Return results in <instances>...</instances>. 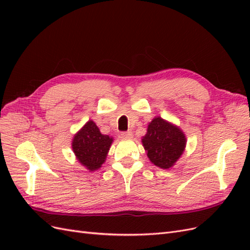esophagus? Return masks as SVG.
Segmentation results:
<instances>
[{
  "mask_svg": "<svg viewBox=\"0 0 250 250\" xmlns=\"http://www.w3.org/2000/svg\"><path fill=\"white\" fill-rule=\"evenodd\" d=\"M121 138L130 139V138H132V132L131 131H124V132L121 133Z\"/></svg>",
  "mask_w": 250,
  "mask_h": 250,
  "instance_id": "esophagus-1",
  "label": "esophagus"
}]
</instances>
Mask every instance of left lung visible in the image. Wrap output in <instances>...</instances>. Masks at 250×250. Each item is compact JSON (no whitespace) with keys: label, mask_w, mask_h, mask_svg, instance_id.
Listing matches in <instances>:
<instances>
[{"label":"left lung","mask_w":250,"mask_h":250,"mask_svg":"<svg viewBox=\"0 0 250 250\" xmlns=\"http://www.w3.org/2000/svg\"><path fill=\"white\" fill-rule=\"evenodd\" d=\"M142 143L151 163L162 169H169L184 153L187 139L179 127L156 117L149 123Z\"/></svg>","instance_id":"8db88e82"}]
</instances>
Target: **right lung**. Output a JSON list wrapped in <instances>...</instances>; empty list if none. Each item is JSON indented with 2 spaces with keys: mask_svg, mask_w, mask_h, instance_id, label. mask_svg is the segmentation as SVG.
Returning a JSON list of instances; mask_svg holds the SVG:
<instances>
[{
  "mask_svg": "<svg viewBox=\"0 0 250 250\" xmlns=\"http://www.w3.org/2000/svg\"><path fill=\"white\" fill-rule=\"evenodd\" d=\"M112 141L109 135L100 132L95 122L88 121L74 135L72 148L82 166L89 171H96L106 160Z\"/></svg>",
  "mask_w": 250,
  "mask_h": 250,
  "instance_id": "1",
  "label": "right lung"
}]
</instances>
